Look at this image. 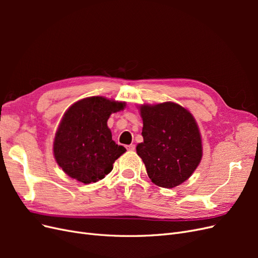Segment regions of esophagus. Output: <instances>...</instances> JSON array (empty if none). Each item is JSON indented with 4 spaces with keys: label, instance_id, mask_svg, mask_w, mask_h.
Segmentation results:
<instances>
[{
    "label": "esophagus",
    "instance_id": "esophagus-1",
    "mask_svg": "<svg viewBox=\"0 0 258 258\" xmlns=\"http://www.w3.org/2000/svg\"><path fill=\"white\" fill-rule=\"evenodd\" d=\"M127 150H128V151H131V152H134V151L136 150V145H135V144L128 145V146H127Z\"/></svg>",
    "mask_w": 258,
    "mask_h": 258
}]
</instances>
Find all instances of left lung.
<instances>
[{
    "instance_id": "1",
    "label": "left lung",
    "mask_w": 258,
    "mask_h": 258,
    "mask_svg": "<svg viewBox=\"0 0 258 258\" xmlns=\"http://www.w3.org/2000/svg\"><path fill=\"white\" fill-rule=\"evenodd\" d=\"M143 142L137 145L152 182L173 188L188 179L202 159V140L192 114L174 102L139 105Z\"/></svg>"
}]
</instances>
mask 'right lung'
<instances>
[{
    "label": "right lung",
    "mask_w": 258,
    "mask_h": 258,
    "mask_svg": "<svg viewBox=\"0 0 258 258\" xmlns=\"http://www.w3.org/2000/svg\"><path fill=\"white\" fill-rule=\"evenodd\" d=\"M126 102L104 97L77 101L66 111L53 140V157L70 177L84 184L102 179L126 148L112 140L107 119Z\"/></svg>",
    "instance_id": "add662e5"
}]
</instances>
